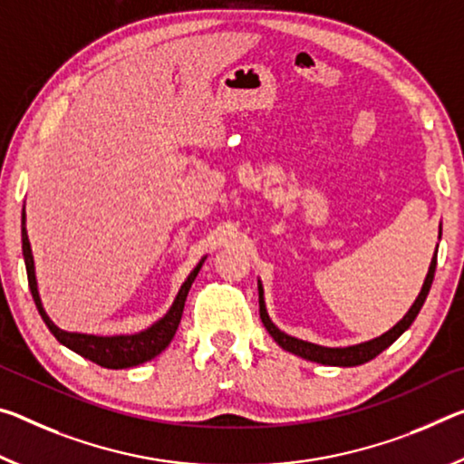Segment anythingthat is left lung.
I'll return each mask as SVG.
<instances>
[{
    "label": "left lung",
    "instance_id": "obj_1",
    "mask_svg": "<svg viewBox=\"0 0 464 464\" xmlns=\"http://www.w3.org/2000/svg\"><path fill=\"white\" fill-rule=\"evenodd\" d=\"M438 254V249H436ZM433 275H436V256H433L431 260V266L428 276H425V283H423V289L419 293V297L415 299V304L411 310L407 312V315L396 324L394 328L388 330L386 334H382L378 338H373L370 343H363V344H355V347H344V349H328V347H318V344H312V343H305V341H299V338H293L289 334H285L278 330L275 324H272L268 314H266V307H264V299H262V286H258L260 291V318H262V324L266 326V330L270 333V336L275 338V341L281 344L283 349L295 353V355L304 357V359H310V362H318V363H324V365H343V367H353V365H362L365 362H370V359L378 357L382 351L391 347V344L399 338L404 330H407L411 324H413V320L417 318L419 310H421L423 304H425V297H428V293L431 289V283H433Z\"/></svg>",
    "mask_w": 464,
    "mask_h": 464
}]
</instances>
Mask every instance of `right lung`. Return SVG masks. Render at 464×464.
Here are the masks:
<instances>
[{
	"instance_id": "obj_1",
	"label": "right lung",
	"mask_w": 464,
	"mask_h": 464,
	"mask_svg": "<svg viewBox=\"0 0 464 464\" xmlns=\"http://www.w3.org/2000/svg\"><path fill=\"white\" fill-rule=\"evenodd\" d=\"M22 256H24L28 286H31L36 310H39L41 318L45 320V324L49 326L51 333H53L57 341L63 343L65 347H70L72 351H76L78 355L91 359V362H94L101 367H107V370H121V367L140 365V363L149 362V359H152V357H157L160 351H165L169 347V343L173 341L175 333H178L189 286H192L198 270H200L202 262H204L202 260L192 270V275L188 276V281L181 285V289L178 293V297H175V301H173L171 310H169L165 314V318H160L157 324H152L149 330H144V333L130 334V336H94V334H76V333H65V330H60L53 324V322L49 320L45 310H43L39 291H36L34 262H33L31 244H28V235H26V227H24V212H22Z\"/></svg>"
}]
</instances>
